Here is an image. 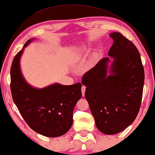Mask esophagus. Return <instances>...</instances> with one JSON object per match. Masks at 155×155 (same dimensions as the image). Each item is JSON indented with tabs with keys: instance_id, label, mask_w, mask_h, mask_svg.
Returning a JSON list of instances; mask_svg holds the SVG:
<instances>
[{
	"instance_id": "obj_1",
	"label": "esophagus",
	"mask_w": 155,
	"mask_h": 155,
	"mask_svg": "<svg viewBox=\"0 0 155 155\" xmlns=\"http://www.w3.org/2000/svg\"><path fill=\"white\" fill-rule=\"evenodd\" d=\"M86 87L85 86H82V87H81V92H82L83 96H84V95H85V92H86Z\"/></svg>"
}]
</instances>
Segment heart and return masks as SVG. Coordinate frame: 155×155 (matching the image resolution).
Here are the masks:
<instances>
[{"mask_svg":"<svg viewBox=\"0 0 155 155\" xmlns=\"http://www.w3.org/2000/svg\"><path fill=\"white\" fill-rule=\"evenodd\" d=\"M86 48H81L79 51H77V54H76V57H79V56H81L82 55L83 53H84V52H86Z\"/></svg>","mask_w":155,"mask_h":155,"instance_id":"heart-1","label":"heart"}]
</instances>
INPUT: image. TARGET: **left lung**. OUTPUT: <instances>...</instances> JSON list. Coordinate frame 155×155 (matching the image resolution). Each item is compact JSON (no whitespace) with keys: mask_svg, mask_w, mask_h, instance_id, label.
I'll use <instances>...</instances> for the list:
<instances>
[{"mask_svg":"<svg viewBox=\"0 0 155 155\" xmlns=\"http://www.w3.org/2000/svg\"><path fill=\"white\" fill-rule=\"evenodd\" d=\"M113 45L110 58L100 60L84 74L85 97L100 131L107 135L121 132L136 119L142 101L145 80L140 55L131 41L119 32L110 34Z\"/></svg>","mask_w":155,"mask_h":155,"instance_id":"left-lung-1","label":"left lung"}]
</instances>
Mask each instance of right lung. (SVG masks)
<instances>
[{
	"instance_id": "right-lung-1",
	"label": "right lung",
	"mask_w": 155,
	"mask_h": 155,
	"mask_svg": "<svg viewBox=\"0 0 155 155\" xmlns=\"http://www.w3.org/2000/svg\"><path fill=\"white\" fill-rule=\"evenodd\" d=\"M29 39L13 59L10 69V89L13 101L30 128L46 137L66 134L72 126L73 111L82 96L81 84L64 86L54 84L37 89L21 74L19 60Z\"/></svg>"
}]
</instances>
